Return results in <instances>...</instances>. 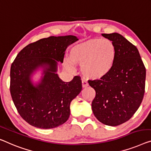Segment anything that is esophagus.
I'll use <instances>...</instances> for the list:
<instances>
[{"label":"esophagus","mask_w":151,"mask_h":151,"mask_svg":"<svg viewBox=\"0 0 151 151\" xmlns=\"http://www.w3.org/2000/svg\"><path fill=\"white\" fill-rule=\"evenodd\" d=\"M81 83H82L83 88H85V87H87L89 86V84H88V83H87V82L85 81H84V80H82Z\"/></svg>","instance_id":"34e87169"}]
</instances>
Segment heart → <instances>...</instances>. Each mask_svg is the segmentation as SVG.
Segmentation results:
<instances>
[{
	"mask_svg": "<svg viewBox=\"0 0 151 151\" xmlns=\"http://www.w3.org/2000/svg\"><path fill=\"white\" fill-rule=\"evenodd\" d=\"M116 56V48L112 40L92 38L71 47L69 60L64 62L67 69L72 70L73 64L81 66V73L88 79L104 78L113 68Z\"/></svg>",
	"mask_w": 151,
	"mask_h": 151,
	"instance_id": "1",
	"label": "heart"
}]
</instances>
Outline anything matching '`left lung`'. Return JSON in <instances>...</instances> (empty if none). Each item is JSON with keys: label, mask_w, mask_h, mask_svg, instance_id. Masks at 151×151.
<instances>
[{"label": "left lung", "mask_w": 151, "mask_h": 151, "mask_svg": "<svg viewBox=\"0 0 151 151\" xmlns=\"http://www.w3.org/2000/svg\"><path fill=\"white\" fill-rule=\"evenodd\" d=\"M116 48L114 66L100 80L90 81L96 91L91 109L103 124L117 126L132 118L145 94L146 68L136 46L119 33L102 34Z\"/></svg>", "instance_id": "1"}]
</instances>
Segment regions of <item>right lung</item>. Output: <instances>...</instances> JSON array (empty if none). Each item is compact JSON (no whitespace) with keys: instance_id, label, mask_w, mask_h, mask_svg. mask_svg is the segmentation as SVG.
<instances>
[{"instance_id":"add662e5","label":"right lung","mask_w":151,"mask_h":151,"mask_svg":"<svg viewBox=\"0 0 151 151\" xmlns=\"http://www.w3.org/2000/svg\"><path fill=\"white\" fill-rule=\"evenodd\" d=\"M78 40L73 35L40 39L20 51L11 64L10 91L13 103L20 116L34 127L51 129L69 118L70 105L81 91V81L75 76L71 81L64 82L57 72L66 48ZM39 69L42 76L34 83L32 76Z\"/></svg>"}]
</instances>
